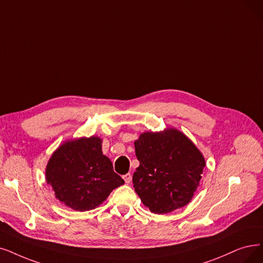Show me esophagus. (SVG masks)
<instances>
[{"instance_id":"1","label":"esophagus","mask_w":263,"mask_h":263,"mask_svg":"<svg viewBox=\"0 0 263 263\" xmlns=\"http://www.w3.org/2000/svg\"><path fill=\"white\" fill-rule=\"evenodd\" d=\"M123 179H124V181H125V183H130V181H132V174H126V175H124L123 176Z\"/></svg>"}]
</instances>
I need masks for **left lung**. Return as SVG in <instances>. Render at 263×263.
Wrapping results in <instances>:
<instances>
[{"label":"left lung","mask_w":263,"mask_h":263,"mask_svg":"<svg viewBox=\"0 0 263 263\" xmlns=\"http://www.w3.org/2000/svg\"><path fill=\"white\" fill-rule=\"evenodd\" d=\"M140 163L133 176L136 193L154 214H168L190 203L201 181L205 159L175 128L143 133L135 141Z\"/></svg>","instance_id":"obj_1"}]
</instances>
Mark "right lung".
<instances>
[{
  "instance_id": "1",
  "label": "right lung",
  "mask_w": 263,
  "mask_h": 263,
  "mask_svg": "<svg viewBox=\"0 0 263 263\" xmlns=\"http://www.w3.org/2000/svg\"><path fill=\"white\" fill-rule=\"evenodd\" d=\"M98 137L80 138L62 143L46 167V181L56 198L78 212L98 207L109 194L124 184L113 171L112 162L102 154Z\"/></svg>"
}]
</instances>
